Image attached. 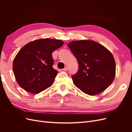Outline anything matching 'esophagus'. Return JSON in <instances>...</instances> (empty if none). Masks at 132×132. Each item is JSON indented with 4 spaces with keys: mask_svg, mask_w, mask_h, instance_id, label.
Wrapping results in <instances>:
<instances>
[{
    "mask_svg": "<svg viewBox=\"0 0 132 132\" xmlns=\"http://www.w3.org/2000/svg\"><path fill=\"white\" fill-rule=\"evenodd\" d=\"M64 71H67V70H68V68L67 67H65L63 69Z\"/></svg>",
    "mask_w": 132,
    "mask_h": 132,
    "instance_id": "esophagus-1",
    "label": "esophagus"
}]
</instances>
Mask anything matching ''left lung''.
I'll use <instances>...</instances> for the list:
<instances>
[{
	"label": "left lung",
	"mask_w": 132,
	"mask_h": 132,
	"mask_svg": "<svg viewBox=\"0 0 132 132\" xmlns=\"http://www.w3.org/2000/svg\"><path fill=\"white\" fill-rule=\"evenodd\" d=\"M68 46L79 64L77 73L71 77L74 85L91 96L105 90L116 74L115 61L111 52L92 40L74 41Z\"/></svg>",
	"instance_id": "1"
}]
</instances>
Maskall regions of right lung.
I'll use <instances>...</instances> for the list:
<instances>
[{
  "label": "right lung",
  "mask_w": 132,
  "mask_h": 132,
  "mask_svg": "<svg viewBox=\"0 0 132 132\" xmlns=\"http://www.w3.org/2000/svg\"><path fill=\"white\" fill-rule=\"evenodd\" d=\"M63 44L60 39H38L19 51L14 58L13 69L18 84L23 89L38 94L53 84L58 71L53 68L52 53Z\"/></svg>",
  "instance_id": "add662e5"
}]
</instances>
